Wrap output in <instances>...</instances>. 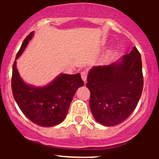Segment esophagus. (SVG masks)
I'll return each instance as SVG.
<instances>
[{
    "mask_svg": "<svg viewBox=\"0 0 159 159\" xmlns=\"http://www.w3.org/2000/svg\"><path fill=\"white\" fill-rule=\"evenodd\" d=\"M81 77L82 79L83 80V81L84 82H86L87 81V77H88V71H82L81 72Z\"/></svg>",
    "mask_w": 159,
    "mask_h": 159,
    "instance_id": "obj_1",
    "label": "esophagus"
}]
</instances>
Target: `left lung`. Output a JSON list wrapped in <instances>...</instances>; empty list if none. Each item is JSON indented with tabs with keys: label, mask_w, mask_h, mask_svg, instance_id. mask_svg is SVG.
<instances>
[{
	"label": "left lung",
	"mask_w": 159,
	"mask_h": 159,
	"mask_svg": "<svg viewBox=\"0 0 159 159\" xmlns=\"http://www.w3.org/2000/svg\"><path fill=\"white\" fill-rule=\"evenodd\" d=\"M86 87L90 108L98 122L114 126L133 112L143 88L142 61L136 47L119 62L90 69Z\"/></svg>",
	"instance_id": "1"
}]
</instances>
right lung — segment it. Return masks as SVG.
I'll use <instances>...</instances> for the list:
<instances>
[{
    "instance_id": "add662e5",
    "label": "right lung",
    "mask_w": 159,
    "mask_h": 159,
    "mask_svg": "<svg viewBox=\"0 0 159 159\" xmlns=\"http://www.w3.org/2000/svg\"><path fill=\"white\" fill-rule=\"evenodd\" d=\"M32 35L33 32L25 39L16 54V60L22 53ZM83 85L84 82L80 74H63L48 85L34 88L21 79L16 67V61L13 65V96L23 114L32 122L42 127H53L61 123L76 91Z\"/></svg>"
}]
</instances>
